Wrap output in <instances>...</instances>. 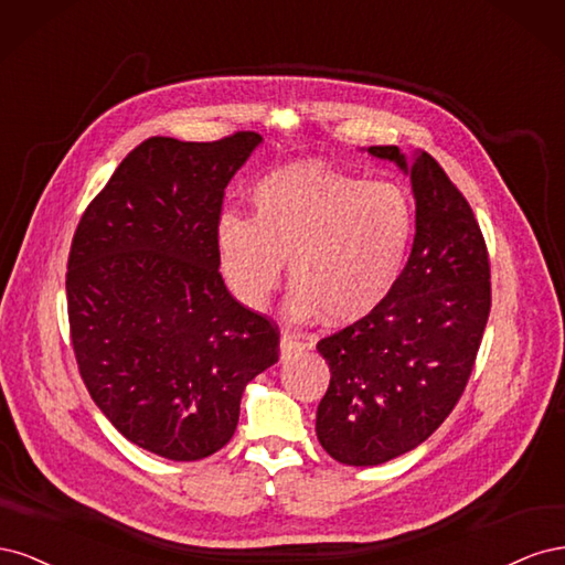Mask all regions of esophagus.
Returning a JSON list of instances; mask_svg holds the SVG:
<instances>
[{
	"mask_svg": "<svg viewBox=\"0 0 565 565\" xmlns=\"http://www.w3.org/2000/svg\"><path fill=\"white\" fill-rule=\"evenodd\" d=\"M303 351H306V344L297 334H292V332H282L280 334V361L282 363L289 361V358L303 353Z\"/></svg>",
	"mask_w": 565,
	"mask_h": 565,
	"instance_id": "1",
	"label": "esophagus"
}]
</instances>
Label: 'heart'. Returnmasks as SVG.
I'll list each match as a JSON object with an SVG mask.
<instances>
[{
	"label": "heart",
	"mask_w": 565,
	"mask_h": 565,
	"mask_svg": "<svg viewBox=\"0 0 565 565\" xmlns=\"http://www.w3.org/2000/svg\"><path fill=\"white\" fill-rule=\"evenodd\" d=\"M249 207V221L228 214L216 228L221 276L245 309H264L285 262L295 282L285 311L297 322H355L398 285L415 235L398 183L297 162L256 183Z\"/></svg>",
	"instance_id": "b5f03b06"
}]
</instances>
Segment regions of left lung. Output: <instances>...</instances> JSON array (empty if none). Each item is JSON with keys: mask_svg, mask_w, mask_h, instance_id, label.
Wrapping results in <instances>:
<instances>
[{"mask_svg": "<svg viewBox=\"0 0 565 565\" xmlns=\"http://www.w3.org/2000/svg\"><path fill=\"white\" fill-rule=\"evenodd\" d=\"M415 198V241L398 285L377 311L318 341L330 365L316 434L330 457L377 467L429 438L465 391L490 313L481 228L429 152L372 146Z\"/></svg>", "mask_w": 565, "mask_h": 565, "instance_id": "left-lung-1", "label": "left lung"}]
</instances>
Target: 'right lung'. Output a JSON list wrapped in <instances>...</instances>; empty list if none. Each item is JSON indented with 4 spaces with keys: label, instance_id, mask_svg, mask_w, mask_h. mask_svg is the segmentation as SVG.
I'll return each mask as SVG.
<instances>
[{
    "label": "right lung",
    "instance_id": "obj_1",
    "mask_svg": "<svg viewBox=\"0 0 565 565\" xmlns=\"http://www.w3.org/2000/svg\"><path fill=\"white\" fill-rule=\"evenodd\" d=\"M264 143L152 136L84 212L67 259L79 374L134 446L195 461L233 438L245 386L278 363V332L235 301L216 228L231 179Z\"/></svg>",
    "mask_w": 565,
    "mask_h": 565
}]
</instances>
